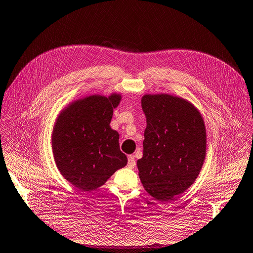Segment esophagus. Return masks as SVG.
<instances>
[{
    "mask_svg": "<svg viewBox=\"0 0 253 253\" xmlns=\"http://www.w3.org/2000/svg\"><path fill=\"white\" fill-rule=\"evenodd\" d=\"M135 165H136V161H135L134 156H128L127 158V166L130 169H134Z\"/></svg>",
    "mask_w": 253,
    "mask_h": 253,
    "instance_id": "obj_1",
    "label": "esophagus"
}]
</instances>
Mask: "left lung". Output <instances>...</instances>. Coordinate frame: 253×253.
Listing matches in <instances>:
<instances>
[{
  "instance_id": "1",
  "label": "left lung",
  "mask_w": 253,
  "mask_h": 253,
  "mask_svg": "<svg viewBox=\"0 0 253 253\" xmlns=\"http://www.w3.org/2000/svg\"><path fill=\"white\" fill-rule=\"evenodd\" d=\"M143 158L137 161L144 188L158 201L183 193L198 178L206 157V128L193 104L170 94H145Z\"/></svg>"
}]
</instances>
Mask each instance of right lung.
<instances>
[{
	"label": "right lung",
	"instance_id": "add662e5",
	"mask_svg": "<svg viewBox=\"0 0 253 253\" xmlns=\"http://www.w3.org/2000/svg\"><path fill=\"white\" fill-rule=\"evenodd\" d=\"M121 95L93 94L69 104L55 120L51 145L54 162L73 186L92 191L103 186L116 170L125 168L119 134L110 127Z\"/></svg>",
	"mask_w": 253,
	"mask_h": 253
}]
</instances>
